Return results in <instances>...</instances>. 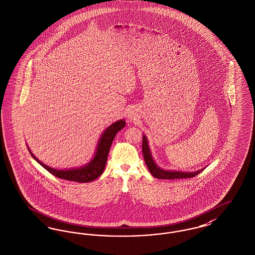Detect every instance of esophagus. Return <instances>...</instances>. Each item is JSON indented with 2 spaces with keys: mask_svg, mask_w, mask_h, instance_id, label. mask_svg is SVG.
<instances>
[{
  "mask_svg": "<svg viewBox=\"0 0 255 255\" xmlns=\"http://www.w3.org/2000/svg\"><path fill=\"white\" fill-rule=\"evenodd\" d=\"M129 119H130V120H133V119H135L134 115H133V114H130V115H129Z\"/></svg>",
  "mask_w": 255,
  "mask_h": 255,
  "instance_id": "esophagus-1",
  "label": "esophagus"
}]
</instances>
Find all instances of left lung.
<instances>
[{
  "instance_id": "left-lung-1",
  "label": "left lung",
  "mask_w": 255,
  "mask_h": 255,
  "mask_svg": "<svg viewBox=\"0 0 255 255\" xmlns=\"http://www.w3.org/2000/svg\"><path fill=\"white\" fill-rule=\"evenodd\" d=\"M142 154L144 158V162L147 165V168L150 171V173L158 178V179H178V178H191L200 173L205 167L198 169L196 171H180V170H167L160 167L159 165L156 164L155 160L153 159L152 152L149 147V143L147 140L146 135H143L142 136Z\"/></svg>"
}]
</instances>
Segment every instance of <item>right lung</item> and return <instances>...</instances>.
I'll use <instances>...</instances> for the list:
<instances>
[{"mask_svg":"<svg viewBox=\"0 0 255 255\" xmlns=\"http://www.w3.org/2000/svg\"><path fill=\"white\" fill-rule=\"evenodd\" d=\"M125 124H126L125 120H120L112 123L109 127H107L100 135V138L98 139L94 155L91 158V160L88 164L82 166H78V167L64 168V169L54 168L39 161L30 151L29 146L27 147L30 151L31 157L53 175L61 179L75 181L80 183H87L98 178L103 173L113 140L116 137L118 132H120L121 129L125 127Z\"/></svg>","mask_w":255,"mask_h":255,"instance_id":"right-lung-1","label":"right lung"}]
</instances>
